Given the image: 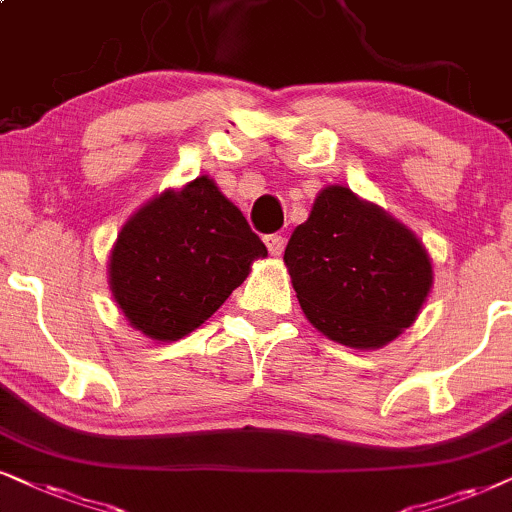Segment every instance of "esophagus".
<instances>
[{
    "label": "esophagus",
    "instance_id": "1",
    "mask_svg": "<svg viewBox=\"0 0 512 512\" xmlns=\"http://www.w3.org/2000/svg\"><path fill=\"white\" fill-rule=\"evenodd\" d=\"M264 243H267V248H269V255H271V257L283 255V248H286V238L278 236V234H269V236H264Z\"/></svg>",
    "mask_w": 512,
    "mask_h": 512
}]
</instances>
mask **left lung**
Wrapping results in <instances>:
<instances>
[{"instance_id": "left-lung-1", "label": "left lung", "mask_w": 512, "mask_h": 512, "mask_svg": "<svg viewBox=\"0 0 512 512\" xmlns=\"http://www.w3.org/2000/svg\"><path fill=\"white\" fill-rule=\"evenodd\" d=\"M283 262L309 323L352 349L399 338L418 319L435 278L409 226L340 184L319 191Z\"/></svg>"}]
</instances>
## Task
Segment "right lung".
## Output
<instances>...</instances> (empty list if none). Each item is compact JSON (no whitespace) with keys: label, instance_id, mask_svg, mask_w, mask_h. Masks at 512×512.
Masks as SVG:
<instances>
[{"label":"right lung","instance_id":"1","mask_svg":"<svg viewBox=\"0 0 512 512\" xmlns=\"http://www.w3.org/2000/svg\"><path fill=\"white\" fill-rule=\"evenodd\" d=\"M267 257L243 212L200 174L148 200L122 224L108 286L129 326L172 342L196 331Z\"/></svg>","mask_w":512,"mask_h":512}]
</instances>
